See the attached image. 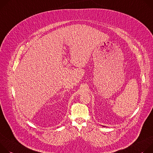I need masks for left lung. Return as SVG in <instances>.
Listing matches in <instances>:
<instances>
[{
  "label": "left lung",
  "instance_id": "8db88e82",
  "mask_svg": "<svg viewBox=\"0 0 153 153\" xmlns=\"http://www.w3.org/2000/svg\"><path fill=\"white\" fill-rule=\"evenodd\" d=\"M104 127H105V126H104Z\"/></svg>",
  "mask_w": 153,
  "mask_h": 153
}]
</instances>
